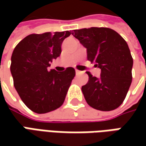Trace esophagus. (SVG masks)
<instances>
[{
  "instance_id": "34e87169",
  "label": "esophagus",
  "mask_w": 146,
  "mask_h": 146,
  "mask_svg": "<svg viewBox=\"0 0 146 146\" xmlns=\"http://www.w3.org/2000/svg\"><path fill=\"white\" fill-rule=\"evenodd\" d=\"M76 75H79V74H80V73H81V71H80V70H76Z\"/></svg>"
}]
</instances>
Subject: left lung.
<instances>
[{"label":"left lung","mask_w":146,"mask_h":146,"mask_svg":"<svg viewBox=\"0 0 146 146\" xmlns=\"http://www.w3.org/2000/svg\"><path fill=\"white\" fill-rule=\"evenodd\" d=\"M87 48V58L101 69L97 78L88 71V81L82 86L87 103L94 109L110 111L118 108L132 80L133 59L124 39L107 27L74 30L71 33Z\"/></svg>","instance_id":"left-lung-1"}]
</instances>
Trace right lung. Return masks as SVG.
I'll return each instance as SVG.
<instances>
[{
	"label": "right lung",
	"mask_w": 146,
	"mask_h": 146,
	"mask_svg": "<svg viewBox=\"0 0 146 146\" xmlns=\"http://www.w3.org/2000/svg\"><path fill=\"white\" fill-rule=\"evenodd\" d=\"M70 31L31 34L14 48L10 71L14 85L23 103L37 114L59 108L76 76L73 67L58 72L48 70L62 53L61 46Z\"/></svg>",
	"instance_id": "obj_1"
}]
</instances>
